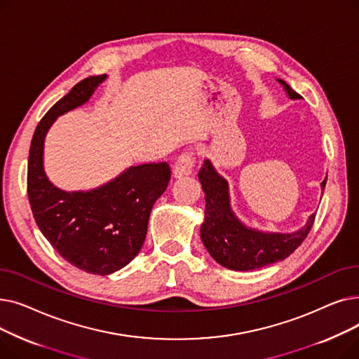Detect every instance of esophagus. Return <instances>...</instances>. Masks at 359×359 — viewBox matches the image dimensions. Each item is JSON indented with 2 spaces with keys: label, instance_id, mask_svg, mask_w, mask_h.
Returning <instances> with one entry per match:
<instances>
[{
  "label": "esophagus",
  "instance_id": "34e87169",
  "mask_svg": "<svg viewBox=\"0 0 359 359\" xmlns=\"http://www.w3.org/2000/svg\"><path fill=\"white\" fill-rule=\"evenodd\" d=\"M196 163V157L191 151H186V153L180 154L175 163V168H173V175L175 177H183L191 175L194 172V167Z\"/></svg>",
  "mask_w": 359,
  "mask_h": 359
}]
</instances>
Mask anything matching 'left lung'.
Masks as SVG:
<instances>
[{
	"label": "left lung",
	"mask_w": 359,
	"mask_h": 359,
	"mask_svg": "<svg viewBox=\"0 0 359 359\" xmlns=\"http://www.w3.org/2000/svg\"><path fill=\"white\" fill-rule=\"evenodd\" d=\"M291 99H301L284 80H279ZM199 180L205 192V221L201 238L206 250L219 265L233 271H253L288 257L309 236L316 214L303 229L292 234H266L253 231L234 217L230 210L229 184L205 160L199 170ZM325 179L322 187L325 191Z\"/></svg>",
	"instance_id": "8db88e82"
}]
</instances>
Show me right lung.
I'll list each match as a JSON object with an SVG mask.
<instances>
[{
	"instance_id": "right-lung-1",
	"label": "right lung",
	"mask_w": 359,
	"mask_h": 359,
	"mask_svg": "<svg viewBox=\"0 0 359 359\" xmlns=\"http://www.w3.org/2000/svg\"><path fill=\"white\" fill-rule=\"evenodd\" d=\"M106 75L75 84L37 123L29 151L27 195L37 227L50 246L75 268L109 275L126 266L144 244L154 202L170 182L168 163L130 167L90 192H62L46 179L42 154L46 130L56 116L87 102Z\"/></svg>"
}]
</instances>
